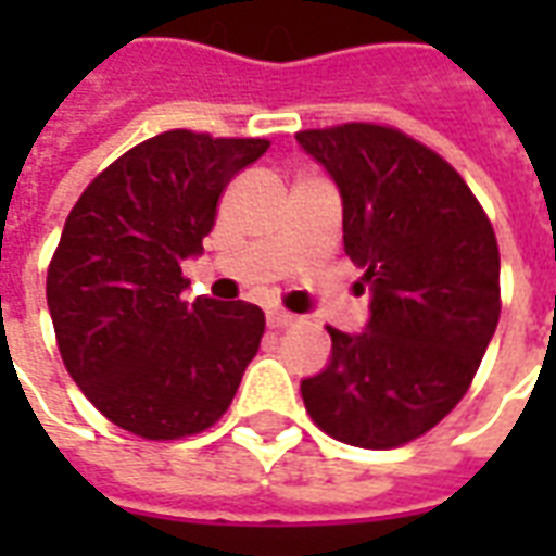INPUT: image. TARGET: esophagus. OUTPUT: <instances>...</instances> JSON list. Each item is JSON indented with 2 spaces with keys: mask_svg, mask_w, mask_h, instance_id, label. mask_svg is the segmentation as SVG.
I'll return each mask as SVG.
<instances>
[{
  "mask_svg": "<svg viewBox=\"0 0 556 556\" xmlns=\"http://www.w3.org/2000/svg\"><path fill=\"white\" fill-rule=\"evenodd\" d=\"M267 325L274 330H282V327L298 325V315L286 313V309H267Z\"/></svg>",
  "mask_w": 556,
  "mask_h": 556,
  "instance_id": "obj_1",
  "label": "esophagus"
}]
</instances>
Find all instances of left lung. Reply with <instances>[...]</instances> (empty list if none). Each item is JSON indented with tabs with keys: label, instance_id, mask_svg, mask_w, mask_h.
<instances>
[{
	"label": "left lung",
	"instance_id": "obj_1",
	"mask_svg": "<svg viewBox=\"0 0 556 556\" xmlns=\"http://www.w3.org/2000/svg\"><path fill=\"white\" fill-rule=\"evenodd\" d=\"M342 193V241L366 270L361 337L327 325L325 372L301 384L318 429L393 450L465 399L501 318V250L489 214L446 160L399 127L349 122L301 130Z\"/></svg>",
	"mask_w": 556,
	"mask_h": 556
}]
</instances>
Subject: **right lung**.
<instances>
[{
  "mask_svg": "<svg viewBox=\"0 0 556 556\" xmlns=\"http://www.w3.org/2000/svg\"><path fill=\"white\" fill-rule=\"evenodd\" d=\"M267 139L166 130L113 160L71 207L47 306L67 375L94 408L146 441L211 429L238 393L265 313L181 291L229 181Z\"/></svg>",
  "mask_w": 556,
  "mask_h": 556,
  "instance_id": "right-lung-1",
  "label": "right lung"
}]
</instances>
